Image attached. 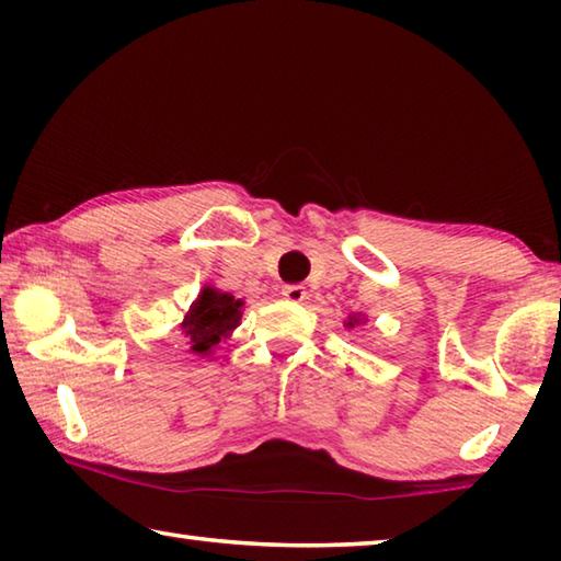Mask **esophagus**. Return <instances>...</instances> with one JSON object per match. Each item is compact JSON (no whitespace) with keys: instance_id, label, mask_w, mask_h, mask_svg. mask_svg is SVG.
Here are the masks:
<instances>
[{"instance_id":"1","label":"esophagus","mask_w":561,"mask_h":561,"mask_svg":"<svg viewBox=\"0 0 561 561\" xmlns=\"http://www.w3.org/2000/svg\"><path fill=\"white\" fill-rule=\"evenodd\" d=\"M282 297L291 301V304H299V301L307 299V289H304L301 284H287V287L282 289Z\"/></svg>"}]
</instances>
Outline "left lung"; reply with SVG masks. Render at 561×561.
Returning a JSON list of instances; mask_svg holds the SVG:
<instances>
[{
	"mask_svg": "<svg viewBox=\"0 0 561 561\" xmlns=\"http://www.w3.org/2000/svg\"><path fill=\"white\" fill-rule=\"evenodd\" d=\"M360 321H364V319H358V317L354 314V317H348V321H346V327H348V329H354V327H358V324H360Z\"/></svg>",
	"mask_w": 561,
	"mask_h": 561,
	"instance_id": "1",
	"label": "left lung"
}]
</instances>
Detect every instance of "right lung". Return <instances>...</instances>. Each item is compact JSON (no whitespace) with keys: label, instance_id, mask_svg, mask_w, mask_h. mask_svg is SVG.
I'll return each instance as SVG.
<instances>
[{"label":"right lung","instance_id":"add662e5","mask_svg":"<svg viewBox=\"0 0 561 561\" xmlns=\"http://www.w3.org/2000/svg\"><path fill=\"white\" fill-rule=\"evenodd\" d=\"M242 299L215 287H205L183 319V334L193 354L207 356L242 321Z\"/></svg>","mask_w":561,"mask_h":561}]
</instances>
